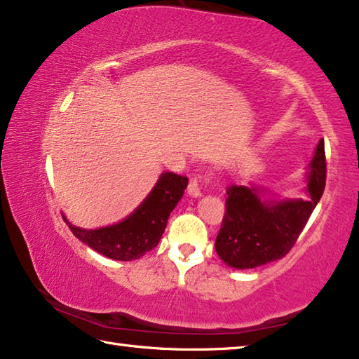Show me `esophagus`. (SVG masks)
<instances>
[{"mask_svg":"<svg viewBox=\"0 0 359 359\" xmlns=\"http://www.w3.org/2000/svg\"><path fill=\"white\" fill-rule=\"evenodd\" d=\"M208 175H210V174H208ZM199 182H201V177H193L190 180V184H188V188H187L188 196L201 198V185H199Z\"/></svg>","mask_w":359,"mask_h":359,"instance_id":"obj_1","label":"esophagus"}]
</instances>
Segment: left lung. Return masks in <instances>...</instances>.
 <instances>
[{
    "label": "left lung",
    "mask_w": 359,
    "mask_h": 359,
    "mask_svg": "<svg viewBox=\"0 0 359 359\" xmlns=\"http://www.w3.org/2000/svg\"><path fill=\"white\" fill-rule=\"evenodd\" d=\"M307 198H282L258 184L231 185L215 250L236 269H253L287 255L317 208L326 182L325 142H318L306 172Z\"/></svg>",
    "instance_id": "8db88e82"
}]
</instances>
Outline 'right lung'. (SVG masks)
<instances>
[{"label": "right lung", "instance_id": "1", "mask_svg": "<svg viewBox=\"0 0 359 359\" xmlns=\"http://www.w3.org/2000/svg\"><path fill=\"white\" fill-rule=\"evenodd\" d=\"M188 179L174 172H161L144 201L128 217L107 226L87 229L65 222L76 238L104 257L133 261L144 257L158 245L165 233L168 218L184 196Z\"/></svg>", "mask_w": 359, "mask_h": 359}]
</instances>
